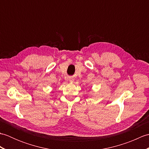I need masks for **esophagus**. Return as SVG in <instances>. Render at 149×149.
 Listing matches in <instances>:
<instances>
[{"label": "esophagus", "mask_w": 149, "mask_h": 149, "mask_svg": "<svg viewBox=\"0 0 149 149\" xmlns=\"http://www.w3.org/2000/svg\"><path fill=\"white\" fill-rule=\"evenodd\" d=\"M68 81L70 82H71V83H73V82H74V78H69Z\"/></svg>", "instance_id": "obj_1"}]
</instances>
